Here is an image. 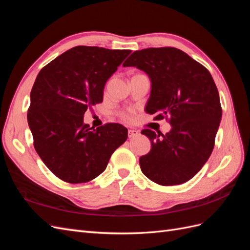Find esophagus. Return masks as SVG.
Segmentation results:
<instances>
[{"mask_svg": "<svg viewBox=\"0 0 250 250\" xmlns=\"http://www.w3.org/2000/svg\"><path fill=\"white\" fill-rule=\"evenodd\" d=\"M138 134H139L138 130H135V129H129V130H128V138H134V137H137Z\"/></svg>", "mask_w": 250, "mask_h": 250, "instance_id": "1", "label": "esophagus"}]
</instances>
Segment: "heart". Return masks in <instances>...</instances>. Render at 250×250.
<instances>
[{"mask_svg":"<svg viewBox=\"0 0 250 250\" xmlns=\"http://www.w3.org/2000/svg\"><path fill=\"white\" fill-rule=\"evenodd\" d=\"M131 115H132V113L130 111L129 112H126V113H124V115H123V118L124 119H130Z\"/></svg>","mask_w":250,"mask_h":250,"instance_id":"obj_1","label":"heart"}]
</instances>
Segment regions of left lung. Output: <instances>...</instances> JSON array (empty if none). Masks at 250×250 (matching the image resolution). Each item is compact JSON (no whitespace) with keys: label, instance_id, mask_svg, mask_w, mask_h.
Wrapping results in <instances>:
<instances>
[{"label":"left lung","instance_id":"1","mask_svg":"<svg viewBox=\"0 0 250 250\" xmlns=\"http://www.w3.org/2000/svg\"><path fill=\"white\" fill-rule=\"evenodd\" d=\"M123 66H135L151 81L146 112L170 117L165 135L142 130L151 150L140 157L142 172L162 186L184 184L197 174L214 149L222 117L220 98L209 72L176 48L134 51Z\"/></svg>","mask_w":250,"mask_h":250}]
</instances>
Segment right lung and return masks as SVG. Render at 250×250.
I'll return each mask as SVG.
<instances>
[{
	"instance_id": "right-lung-1",
	"label": "right lung",
	"mask_w": 250,
	"mask_h": 250,
	"mask_svg": "<svg viewBox=\"0 0 250 250\" xmlns=\"http://www.w3.org/2000/svg\"><path fill=\"white\" fill-rule=\"evenodd\" d=\"M130 53L77 46L37 75L30 94L28 124L37 154L62 180L81 184L99 176L127 140L123 125L108 123L93 129L83 123V117L88 107L103 101L105 83Z\"/></svg>"
}]
</instances>
